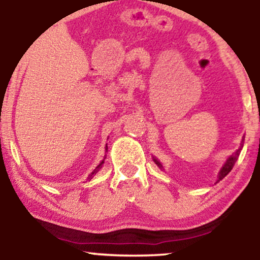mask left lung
Instances as JSON below:
<instances>
[{
  "mask_svg": "<svg viewBox=\"0 0 260 260\" xmlns=\"http://www.w3.org/2000/svg\"><path fill=\"white\" fill-rule=\"evenodd\" d=\"M243 140H244V139H242V142H241V147L238 148L237 150H236L235 153L232 154L231 156H230L228 160H226V162H225V164H223V166H222L221 170H220V172H219V176H217L216 183H217V182H219V181H221L222 178L225 177V176H228L229 172L231 171L232 168H234V165H235V164H236V161H237L238 156H240V153H241V150H242V148H243ZM154 161H155V164H156V165L159 166L160 169H162V165H161L159 160H157V159H155V157H154Z\"/></svg>",
  "mask_w": 260,
  "mask_h": 260,
  "instance_id": "8db88e82",
  "label": "left lung"
}]
</instances>
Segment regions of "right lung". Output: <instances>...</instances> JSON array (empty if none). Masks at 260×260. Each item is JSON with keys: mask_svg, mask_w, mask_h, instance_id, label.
Listing matches in <instances>:
<instances>
[{"mask_svg": "<svg viewBox=\"0 0 260 260\" xmlns=\"http://www.w3.org/2000/svg\"><path fill=\"white\" fill-rule=\"evenodd\" d=\"M106 150H107V144H106ZM104 161H105V157H104V160L101 161V162L99 164V165L96 166V168H95L94 170H92V172H91V174L89 175V178H92V177H94V175H96V174H98V171H99V170H100L101 168H103V164H104Z\"/></svg>", "mask_w": 260, "mask_h": 260, "instance_id": "right-lung-1", "label": "right lung"}]
</instances>
